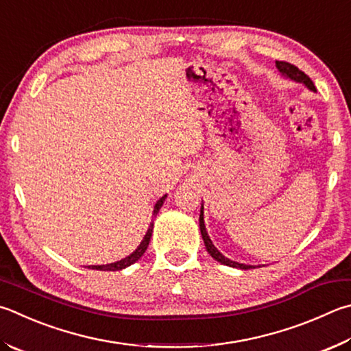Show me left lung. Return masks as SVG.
I'll return each mask as SVG.
<instances>
[{
	"label": "left lung",
	"mask_w": 351,
	"mask_h": 351,
	"mask_svg": "<svg viewBox=\"0 0 351 351\" xmlns=\"http://www.w3.org/2000/svg\"><path fill=\"white\" fill-rule=\"evenodd\" d=\"M276 67L279 69V72L282 75L289 76V78L295 80L298 82H304L305 86H307L310 90H316L313 81L310 80L308 75H305L302 70H299L295 64H290V62L287 61H276ZM199 228H201V234H202V239H204V244H206L207 252L210 253V256L213 259L218 261V263L228 265V267H234V269H242V270H248V269H254L253 265H245V264H239V263H234V261H230L226 256H222V254L218 252V248L213 245V242L210 241L208 234L206 232V226H204V212H202V207H201V215H199Z\"/></svg>",
	"instance_id": "8db88e82"
}]
</instances>
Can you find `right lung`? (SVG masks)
Returning a JSON list of instances; mask_svg holds the SVG:
<instances>
[{"mask_svg":"<svg viewBox=\"0 0 351 351\" xmlns=\"http://www.w3.org/2000/svg\"><path fill=\"white\" fill-rule=\"evenodd\" d=\"M164 199H165V196H162L161 199H159V201L156 202L155 210H154V213H155V215L159 212V208L162 207V202H164ZM152 232H154V222H152V224H150L149 230H147V233H145V237H144V239H143L141 244L138 245L136 250L133 252V253L130 254V256H127V258H124V259H121V261H118V263L107 264V265H92V267L88 265V269H92V270H104V271H117V270H123V269H125V267L132 265L133 263H136V261L143 256L144 252L147 250L149 242H150V238H152Z\"/></svg>","mask_w":351,"mask_h":351,"instance_id":"right-lung-1","label":"right lung"}]
</instances>
